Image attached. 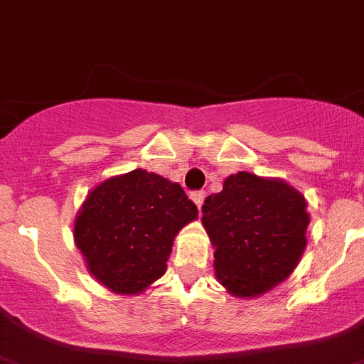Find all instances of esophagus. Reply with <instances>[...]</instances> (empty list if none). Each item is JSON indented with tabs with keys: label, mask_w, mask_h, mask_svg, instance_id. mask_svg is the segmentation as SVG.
<instances>
[{
	"label": "esophagus",
	"mask_w": 364,
	"mask_h": 364,
	"mask_svg": "<svg viewBox=\"0 0 364 364\" xmlns=\"http://www.w3.org/2000/svg\"><path fill=\"white\" fill-rule=\"evenodd\" d=\"M191 198H192V201H194V203H196L198 209H201V205H203V200H205V192H203V191L192 192Z\"/></svg>",
	"instance_id": "obj_1"
}]
</instances>
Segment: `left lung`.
I'll return each instance as SVG.
<instances>
[{
    "instance_id": "1",
    "label": "left lung",
    "mask_w": 364,
    "mask_h": 364,
    "mask_svg": "<svg viewBox=\"0 0 364 364\" xmlns=\"http://www.w3.org/2000/svg\"><path fill=\"white\" fill-rule=\"evenodd\" d=\"M201 213L215 248L216 279L239 298L261 296L285 281L307 246V201L281 179L233 173Z\"/></svg>"
}]
</instances>
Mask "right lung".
Wrapping results in <instances>:
<instances>
[{"label":"right lung","mask_w":364,"mask_h":364,"mask_svg":"<svg viewBox=\"0 0 364 364\" xmlns=\"http://www.w3.org/2000/svg\"><path fill=\"white\" fill-rule=\"evenodd\" d=\"M198 207L181 185L136 168L88 192L73 224L87 270L116 294H139L166 272L181 228Z\"/></svg>","instance_id":"obj_1"}]
</instances>
